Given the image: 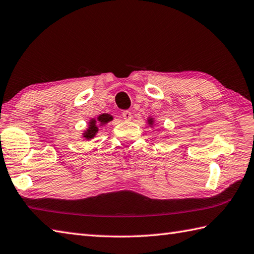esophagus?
Here are the masks:
<instances>
[{
	"label": "esophagus",
	"instance_id": "obj_1",
	"mask_svg": "<svg viewBox=\"0 0 254 254\" xmlns=\"http://www.w3.org/2000/svg\"><path fill=\"white\" fill-rule=\"evenodd\" d=\"M122 118H123L126 121H130L131 119H132V113H131L130 111H127V110L123 111V112H122Z\"/></svg>",
	"mask_w": 254,
	"mask_h": 254
}]
</instances>
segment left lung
<instances>
[{"label":"left lung","instance_id":"1","mask_svg":"<svg viewBox=\"0 0 254 254\" xmlns=\"http://www.w3.org/2000/svg\"><path fill=\"white\" fill-rule=\"evenodd\" d=\"M148 123H150V124H152V123H153V120H152V119H150V120H148Z\"/></svg>","mask_w":254,"mask_h":254}]
</instances>
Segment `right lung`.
<instances>
[{"label":"right lung","mask_w":254,"mask_h":254,"mask_svg":"<svg viewBox=\"0 0 254 254\" xmlns=\"http://www.w3.org/2000/svg\"><path fill=\"white\" fill-rule=\"evenodd\" d=\"M112 116H110V114H100V116L98 117V119L96 120V119H92V120H90V122H89V127L87 128V131L83 133V137H86L87 140H90V138H92L94 135H96V133L98 132V126L97 123H100L101 126H103V124L108 123L109 121L112 120ZM98 122L97 123L96 121Z\"/></svg>","instance_id":"right-lung-1"}]
</instances>
